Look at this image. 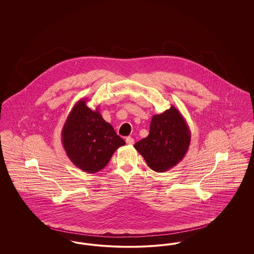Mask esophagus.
I'll use <instances>...</instances> for the list:
<instances>
[{"label": "esophagus", "instance_id": "1", "mask_svg": "<svg viewBox=\"0 0 254 254\" xmlns=\"http://www.w3.org/2000/svg\"><path fill=\"white\" fill-rule=\"evenodd\" d=\"M126 143L127 145H133L134 144V139H133L132 137H127L126 138Z\"/></svg>", "mask_w": 254, "mask_h": 254}]
</instances>
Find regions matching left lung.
I'll list each match as a JSON object with an SVG mask.
<instances>
[{"mask_svg":"<svg viewBox=\"0 0 254 254\" xmlns=\"http://www.w3.org/2000/svg\"><path fill=\"white\" fill-rule=\"evenodd\" d=\"M191 134L181 112L175 107L153 115L149 134L134 147L144 157L147 166L165 172L180 163L188 152Z\"/></svg>","mask_w":254,"mask_h":254,"instance_id":"8db88e82","label":"left lung"}]
</instances>
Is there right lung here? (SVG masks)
Listing matches in <instances>:
<instances>
[{
    "label": "right lung",
    "instance_id": "1",
    "mask_svg": "<svg viewBox=\"0 0 254 254\" xmlns=\"http://www.w3.org/2000/svg\"><path fill=\"white\" fill-rule=\"evenodd\" d=\"M62 144L69 160L78 169L95 173L109 164L113 153L126 142L105 121L97 108L79 100L69 112L62 129Z\"/></svg>",
    "mask_w": 254,
    "mask_h": 254
}]
</instances>
